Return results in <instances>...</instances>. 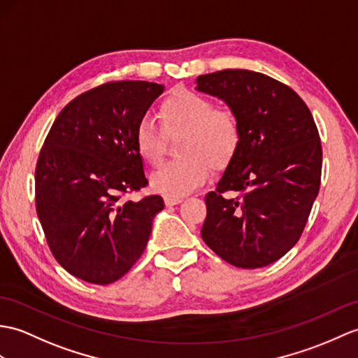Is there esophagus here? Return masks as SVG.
<instances>
[{
    "instance_id": "obj_1",
    "label": "esophagus",
    "mask_w": 358,
    "mask_h": 358,
    "mask_svg": "<svg viewBox=\"0 0 358 358\" xmlns=\"http://www.w3.org/2000/svg\"><path fill=\"white\" fill-rule=\"evenodd\" d=\"M181 201H182V196H171V195L164 196V204L166 206H176V204H180Z\"/></svg>"
}]
</instances>
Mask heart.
<instances>
[{
	"instance_id": "obj_1",
	"label": "heart",
	"mask_w": 358,
	"mask_h": 358,
	"mask_svg": "<svg viewBox=\"0 0 358 358\" xmlns=\"http://www.w3.org/2000/svg\"><path fill=\"white\" fill-rule=\"evenodd\" d=\"M163 129L182 131L178 141L177 160L164 163L151 176L157 192L171 196L189 194L203 185L213 169H224L235 159L243 138L236 115L194 91L178 88L160 105ZM138 155L146 163L157 166L163 157V137L151 119H141L134 132Z\"/></svg>"
}]
</instances>
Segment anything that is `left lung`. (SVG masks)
Segmentation results:
<instances>
[{
	"label": "left lung",
	"mask_w": 358,
	"mask_h": 358,
	"mask_svg": "<svg viewBox=\"0 0 358 358\" xmlns=\"http://www.w3.org/2000/svg\"><path fill=\"white\" fill-rule=\"evenodd\" d=\"M195 84L221 99L243 131L235 159L206 195L203 241L235 267H265L294 247L319 194L317 127L297 93L267 74L229 69Z\"/></svg>",
	"instance_id": "8db88e82"
}]
</instances>
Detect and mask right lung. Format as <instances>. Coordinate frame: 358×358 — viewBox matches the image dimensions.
I'll return each mask as SVG.
<instances>
[{
	"instance_id": "1",
	"label": "right lung",
	"mask_w": 358,
	"mask_h": 358,
	"mask_svg": "<svg viewBox=\"0 0 358 358\" xmlns=\"http://www.w3.org/2000/svg\"><path fill=\"white\" fill-rule=\"evenodd\" d=\"M164 87L108 82L82 93L57 115L41 149L36 212L56 261L73 276L106 285L143 253L159 195L124 199L148 185L134 132Z\"/></svg>"
}]
</instances>
